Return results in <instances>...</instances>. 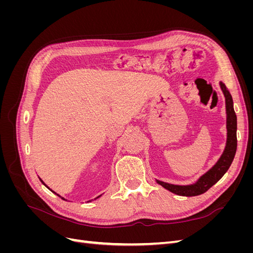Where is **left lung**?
I'll return each instance as SVG.
<instances>
[{
	"mask_svg": "<svg viewBox=\"0 0 253 253\" xmlns=\"http://www.w3.org/2000/svg\"><path fill=\"white\" fill-rule=\"evenodd\" d=\"M219 85L226 99V114H227V142L223 154L217 160L211 169L202 175L198 180L193 185L178 186L172 185L165 181L157 180V183L163 186L165 189L169 190L170 192L180 196H196L207 192L213 185L223 177L224 174L230 168L233 158L235 156L237 139H236V115L233 109V100L230 91L228 90L223 82H219Z\"/></svg>",
	"mask_w": 253,
	"mask_h": 253,
	"instance_id": "1",
	"label": "left lung"
}]
</instances>
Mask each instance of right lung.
<instances>
[{"label":"right lung","mask_w":253,"mask_h":253,"mask_svg":"<svg viewBox=\"0 0 253 253\" xmlns=\"http://www.w3.org/2000/svg\"><path fill=\"white\" fill-rule=\"evenodd\" d=\"M40 180H41V179H40ZM41 181H42V183H43V185H44V186H46V185H45V183L43 182V180H41ZM46 187H47V186H46ZM47 188H48V187H47ZM48 189H49V188H48ZM49 190H50V189H49ZM50 191H51V190H50ZM52 192H53V191H52ZM53 193H55V192H53ZM55 194H57V193H55ZM57 195H59V194H57ZM59 196H60V195H59ZM100 196H101V195H99L98 197H100ZM60 197H61V196H60ZM98 197H97V198H98ZM61 198H62V200H64V198H63V197H61Z\"/></svg>","instance_id":"add662e5"}]
</instances>
